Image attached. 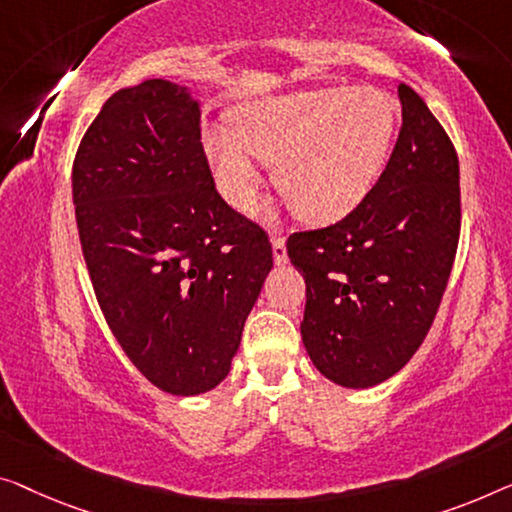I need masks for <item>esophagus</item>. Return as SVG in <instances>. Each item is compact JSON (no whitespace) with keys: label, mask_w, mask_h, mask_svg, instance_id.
Listing matches in <instances>:
<instances>
[{"label":"esophagus","mask_w":512,"mask_h":512,"mask_svg":"<svg viewBox=\"0 0 512 512\" xmlns=\"http://www.w3.org/2000/svg\"><path fill=\"white\" fill-rule=\"evenodd\" d=\"M273 259H276V264H285L287 262V248H285V236L282 234H273Z\"/></svg>","instance_id":"esophagus-1"}]
</instances>
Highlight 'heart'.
Here are the masks:
<instances>
[{
    "label": "heart",
    "mask_w": 512,
    "mask_h": 512,
    "mask_svg": "<svg viewBox=\"0 0 512 512\" xmlns=\"http://www.w3.org/2000/svg\"><path fill=\"white\" fill-rule=\"evenodd\" d=\"M398 119V103L381 89L299 91L246 103L234 112V133L207 128L204 149L234 209L255 207L257 158L273 165V186L301 223L331 225L377 186Z\"/></svg>",
    "instance_id": "heart-1"
}]
</instances>
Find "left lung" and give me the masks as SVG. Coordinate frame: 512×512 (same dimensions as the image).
Masks as SVG:
<instances>
[{
	"mask_svg": "<svg viewBox=\"0 0 512 512\" xmlns=\"http://www.w3.org/2000/svg\"><path fill=\"white\" fill-rule=\"evenodd\" d=\"M402 126L377 186L338 223L294 232L305 278L303 345L326 379L381 384L437 317L460 241V163L444 126L402 82Z\"/></svg>",
	"mask_w": 512,
	"mask_h": 512,
	"instance_id": "left-lung-1",
	"label": "left lung"
}]
</instances>
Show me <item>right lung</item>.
I'll use <instances>...</instances> for the list:
<instances>
[{"instance_id":"add662e5","label":"right lung","mask_w":512,"mask_h":512,"mask_svg":"<svg viewBox=\"0 0 512 512\" xmlns=\"http://www.w3.org/2000/svg\"><path fill=\"white\" fill-rule=\"evenodd\" d=\"M73 204L98 305L131 363L172 395L218 386L273 250L216 190L188 91L144 80L112 94L75 154Z\"/></svg>"}]
</instances>
